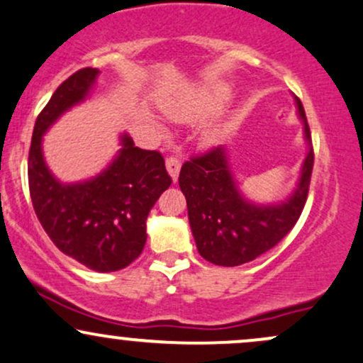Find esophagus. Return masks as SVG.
Listing matches in <instances>:
<instances>
[{"mask_svg":"<svg viewBox=\"0 0 363 363\" xmlns=\"http://www.w3.org/2000/svg\"><path fill=\"white\" fill-rule=\"evenodd\" d=\"M165 167H167V172L170 174V177H172V181L175 182L179 177V172H181V160L175 157H169L165 160Z\"/></svg>","mask_w":363,"mask_h":363,"instance_id":"obj_1","label":"esophagus"}]
</instances>
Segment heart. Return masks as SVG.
I'll list each match as a JSON object with an SVG mask.
<instances>
[{"label":"heart","instance_id":"1","mask_svg":"<svg viewBox=\"0 0 363 363\" xmlns=\"http://www.w3.org/2000/svg\"><path fill=\"white\" fill-rule=\"evenodd\" d=\"M229 98V89L224 84H212L206 86L205 89L201 91V106L205 110H215ZM170 117L174 118H184L188 115L186 110H179V108H170L169 110Z\"/></svg>","mask_w":363,"mask_h":363}]
</instances>
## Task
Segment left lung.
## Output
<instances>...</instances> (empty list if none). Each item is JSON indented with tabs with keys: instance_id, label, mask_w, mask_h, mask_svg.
Instances as JSON below:
<instances>
[{
	"instance_id": "left-lung-1",
	"label": "left lung",
	"mask_w": 363,
	"mask_h": 363,
	"mask_svg": "<svg viewBox=\"0 0 363 363\" xmlns=\"http://www.w3.org/2000/svg\"><path fill=\"white\" fill-rule=\"evenodd\" d=\"M303 123L306 157L296 188L284 201L260 205L241 193L225 146H217L182 165L179 186L188 203L189 225L198 252L215 265L248 264L277 245L300 218L306 201L313 150L303 105L294 98Z\"/></svg>"
}]
</instances>
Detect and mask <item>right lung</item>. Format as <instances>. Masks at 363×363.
Instances as JSON below:
<instances>
[{
    "mask_svg": "<svg viewBox=\"0 0 363 363\" xmlns=\"http://www.w3.org/2000/svg\"><path fill=\"white\" fill-rule=\"evenodd\" d=\"M98 69L77 70L53 93L35 121L29 151V189L43 229L62 253L96 272L133 264L146 242V218L172 184L158 151L141 150L127 133L103 172L81 182L58 181L43 155V136L89 96Z\"/></svg>",
    "mask_w": 363,
    "mask_h": 363,
    "instance_id": "add662e5",
    "label": "right lung"
}]
</instances>
